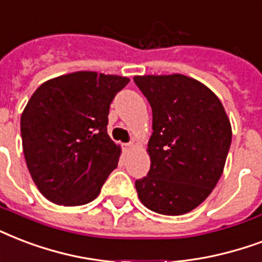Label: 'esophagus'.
Returning a JSON list of instances; mask_svg holds the SVG:
<instances>
[{
  "label": "esophagus",
  "instance_id": "1",
  "mask_svg": "<svg viewBox=\"0 0 262 262\" xmlns=\"http://www.w3.org/2000/svg\"><path fill=\"white\" fill-rule=\"evenodd\" d=\"M125 149H134V147H135V143H134V142H129V143H125Z\"/></svg>",
  "mask_w": 262,
  "mask_h": 262
}]
</instances>
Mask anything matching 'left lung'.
Returning a JSON list of instances; mask_svg holds the SVG:
<instances>
[{
	"label": "left lung",
	"mask_w": 262,
	"mask_h": 262,
	"mask_svg": "<svg viewBox=\"0 0 262 262\" xmlns=\"http://www.w3.org/2000/svg\"><path fill=\"white\" fill-rule=\"evenodd\" d=\"M153 112L150 171L135 182L156 213L191 212L212 192L226 165L232 129L217 95L184 75L134 76Z\"/></svg>",
	"instance_id": "obj_1"
}]
</instances>
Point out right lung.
Listing matches in <instances>:
<instances>
[{
  "label": "right lung",
  "instance_id": "obj_1",
  "mask_svg": "<svg viewBox=\"0 0 262 262\" xmlns=\"http://www.w3.org/2000/svg\"><path fill=\"white\" fill-rule=\"evenodd\" d=\"M128 82L79 71L42 83L28 99L20 119L24 159L45 198L79 206L98 196L121 153L106 131L109 106Z\"/></svg>",
  "mask_w": 262,
  "mask_h": 262
}]
</instances>
